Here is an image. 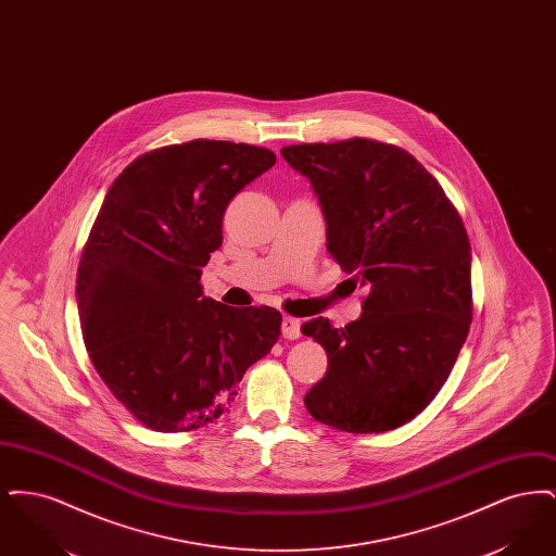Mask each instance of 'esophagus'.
<instances>
[{"instance_id":"obj_1","label":"esophagus","mask_w":556,"mask_h":556,"mask_svg":"<svg viewBox=\"0 0 556 556\" xmlns=\"http://www.w3.org/2000/svg\"><path fill=\"white\" fill-rule=\"evenodd\" d=\"M300 327H302L300 318L283 317V320H281V333H283V338H288V340L300 338Z\"/></svg>"}]
</instances>
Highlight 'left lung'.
<instances>
[{"label": "left lung", "instance_id": "left-lung-1", "mask_svg": "<svg viewBox=\"0 0 556 556\" xmlns=\"http://www.w3.org/2000/svg\"><path fill=\"white\" fill-rule=\"evenodd\" d=\"M281 156L317 193L327 252L369 290L336 329L302 325L329 367L304 404L320 424L381 433L438 396L473 318L471 243L444 189L408 152L372 139L300 143Z\"/></svg>", "mask_w": 556, "mask_h": 556}]
</instances>
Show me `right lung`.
<instances>
[{
	"label": "right lung",
	"mask_w": 556,
	"mask_h": 556,
	"mask_svg": "<svg viewBox=\"0 0 556 556\" xmlns=\"http://www.w3.org/2000/svg\"><path fill=\"white\" fill-rule=\"evenodd\" d=\"M275 160L193 139L132 160L108 189L77 270L80 329L108 390L154 431L216 421L281 336L279 311L231 308L200 286L227 204Z\"/></svg>",
	"instance_id": "1"
}]
</instances>
